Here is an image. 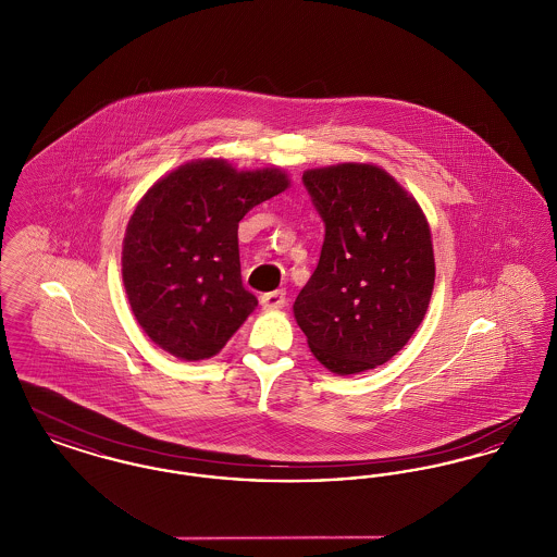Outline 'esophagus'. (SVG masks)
<instances>
[{
  "label": "esophagus",
  "mask_w": 557,
  "mask_h": 557,
  "mask_svg": "<svg viewBox=\"0 0 557 557\" xmlns=\"http://www.w3.org/2000/svg\"><path fill=\"white\" fill-rule=\"evenodd\" d=\"M286 302H288L286 290L267 292L261 296V305L265 309H282V307H286Z\"/></svg>",
  "instance_id": "1"
}]
</instances>
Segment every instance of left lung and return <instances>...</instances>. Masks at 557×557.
Wrapping results in <instances>:
<instances>
[{
    "label": "left lung",
    "instance_id": "1",
    "mask_svg": "<svg viewBox=\"0 0 557 557\" xmlns=\"http://www.w3.org/2000/svg\"><path fill=\"white\" fill-rule=\"evenodd\" d=\"M325 236L294 318L334 373L373 370L422 323L434 288L430 227L418 202L373 164L302 175Z\"/></svg>",
    "mask_w": 557,
    "mask_h": 557
}]
</instances>
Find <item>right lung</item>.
Segmentation results:
<instances>
[{
	"mask_svg": "<svg viewBox=\"0 0 557 557\" xmlns=\"http://www.w3.org/2000/svg\"><path fill=\"white\" fill-rule=\"evenodd\" d=\"M277 169L236 171L196 160L148 189L123 242V282L133 315L152 343L200 361L216 355L259 305L242 286L238 223L277 196Z\"/></svg>",
	"mask_w": 557,
	"mask_h": 557,
	"instance_id": "right-lung-1",
	"label": "right lung"
}]
</instances>
